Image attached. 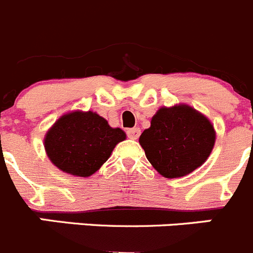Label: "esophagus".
<instances>
[{
	"label": "esophagus",
	"mask_w": 253,
	"mask_h": 253,
	"mask_svg": "<svg viewBox=\"0 0 253 253\" xmlns=\"http://www.w3.org/2000/svg\"><path fill=\"white\" fill-rule=\"evenodd\" d=\"M126 134H128L129 138L134 139V140H135V139H138L139 135H140V129H139V128L128 129V130H126Z\"/></svg>",
	"instance_id": "34e87169"
}]
</instances>
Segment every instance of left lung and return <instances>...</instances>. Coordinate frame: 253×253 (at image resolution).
<instances>
[{
  "instance_id": "left-lung-1",
  "label": "left lung",
  "mask_w": 253,
  "mask_h": 253,
  "mask_svg": "<svg viewBox=\"0 0 253 253\" xmlns=\"http://www.w3.org/2000/svg\"><path fill=\"white\" fill-rule=\"evenodd\" d=\"M216 140L213 125L188 105L161 108L139 138L147 159L163 177H184L202 166Z\"/></svg>"
}]
</instances>
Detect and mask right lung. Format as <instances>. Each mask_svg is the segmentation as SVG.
Listing matches in <instances>:
<instances>
[{
	"instance_id": "1",
	"label": "right lung",
	"mask_w": 253,
	"mask_h": 253,
	"mask_svg": "<svg viewBox=\"0 0 253 253\" xmlns=\"http://www.w3.org/2000/svg\"><path fill=\"white\" fill-rule=\"evenodd\" d=\"M125 133L111 128L92 111H74L60 118L45 136L48 158L62 172L89 177L108 161Z\"/></svg>"
}]
</instances>
